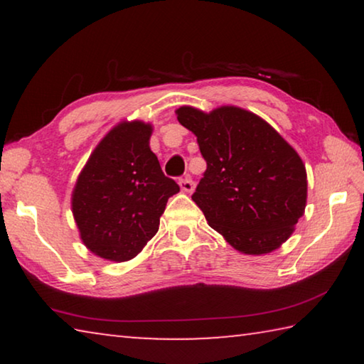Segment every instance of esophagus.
Here are the masks:
<instances>
[{"mask_svg":"<svg viewBox=\"0 0 364 364\" xmlns=\"http://www.w3.org/2000/svg\"><path fill=\"white\" fill-rule=\"evenodd\" d=\"M180 188H181L183 193H186V194L193 193V191H194V181H193V178L186 176V178H183V180H180Z\"/></svg>","mask_w":364,"mask_h":364,"instance_id":"34e87169","label":"esophagus"}]
</instances>
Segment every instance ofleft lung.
<instances>
[{
	"instance_id": "8db88e82",
	"label": "left lung",
	"mask_w": 364,
	"mask_h": 364,
	"mask_svg": "<svg viewBox=\"0 0 364 364\" xmlns=\"http://www.w3.org/2000/svg\"><path fill=\"white\" fill-rule=\"evenodd\" d=\"M178 122L193 132L207 162L193 200L208 226L245 255L284 244L306 207V170L297 151L262 117L237 106H181Z\"/></svg>"
}]
</instances>
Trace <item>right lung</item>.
<instances>
[{"instance_id": "obj_1", "label": "right lung", "mask_w": 364, "mask_h": 364, "mask_svg": "<svg viewBox=\"0 0 364 364\" xmlns=\"http://www.w3.org/2000/svg\"><path fill=\"white\" fill-rule=\"evenodd\" d=\"M152 125L122 120L109 130L80 171L72 213L80 239L109 262L136 257L156 236L168 197L180 186L162 173L151 151Z\"/></svg>"}]
</instances>
